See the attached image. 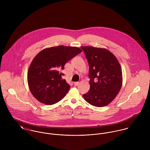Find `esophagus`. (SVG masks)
Segmentation results:
<instances>
[{
  "instance_id": "1",
  "label": "esophagus",
  "mask_w": 150,
  "mask_h": 150,
  "mask_svg": "<svg viewBox=\"0 0 150 150\" xmlns=\"http://www.w3.org/2000/svg\"><path fill=\"white\" fill-rule=\"evenodd\" d=\"M79 82H75V83H74V86H77L79 85Z\"/></svg>"
}]
</instances>
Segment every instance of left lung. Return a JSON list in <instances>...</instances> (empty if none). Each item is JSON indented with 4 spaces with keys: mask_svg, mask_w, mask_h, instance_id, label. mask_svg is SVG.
Segmentation results:
<instances>
[{
    "mask_svg": "<svg viewBox=\"0 0 150 150\" xmlns=\"http://www.w3.org/2000/svg\"><path fill=\"white\" fill-rule=\"evenodd\" d=\"M89 64L90 89L83 95L85 100L95 107L110 103L122 84V73L117 58L107 49L81 47Z\"/></svg>",
    "mask_w": 150,
    "mask_h": 150,
    "instance_id": "obj_1",
    "label": "left lung"
}]
</instances>
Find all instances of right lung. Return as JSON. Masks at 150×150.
<instances>
[{"label":"right lung","instance_id":"right-lung-1","mask_svg":"<svg viewBox=\"0 0 150 150\" xmlns=\"http://www.w3.org/2000/svg\"><path fill=\"white\" fill-rule=\"evenodd\" d=\"M82 52L76 47L59 45L44 49L33 59L28 71V83L40 102L52 105L61 100L70 86L62 79L61 70L69 60Z\"/></svg>","mask_w":150,"mask_h":150}]
</instances>
